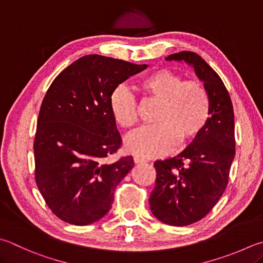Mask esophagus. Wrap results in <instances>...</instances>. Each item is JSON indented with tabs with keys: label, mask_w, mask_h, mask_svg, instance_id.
Segmentation results:
<instances>
[{
	"label": "esophagus",
	"mask_w": 263,
	"mask_h": 263,
	"mask_svg": "<svg viewBox=\"0 0 263 263\" xmlns=\"http://www.w3.org/2000/svg\"><path fill=\"white\" fill-rule=\"evenodd\" d=\"M134 162H135V163H144V162H146V160L143 159V158H140V157H134Z\"/></svg>",
	"instance_id": "esophagus-1"
}]
</instances>
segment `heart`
I'll list each match as a JSON object with an SVG mask.
<instances>
[{"mask_svg": "<svg viewBox=\"0 0 263 263\" xmlns=\"http://www.w3.org/2000/svg\"><path fill=\"white\" fill-rule=\"evenodd\" d=\"M138 88L145 100L158 104L153 116L155 126L137 130L126 140L133 155L156 158L180 145L190 144L204 132L211 117V98L204 83L184 80L170 70H158L142 79ZM112 117L122 129H132L138 122L137 102L125 87L119 86L110 95Z\"/></svg>", "mask_w": 263, "mask_h": 263, "instance_id": "heart-1", "label": "heart"}]
</instances>
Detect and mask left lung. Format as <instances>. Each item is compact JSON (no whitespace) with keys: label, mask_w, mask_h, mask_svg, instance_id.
Here are the masks:
<instances>
[{"label":"left lung","mask_w":263,"mask_h":263,"mask_svg":"<svg viewBox=\"0 0 263 263\" xmlns=\"http://www.w3.org/2000/svg\"><path fill=\"white\" fill-rule=\"evenodd\" d=\"M166 61L192 65L211 98V117L204 132L180 155L155 162L151 212L163 223L183 227L205 217L223 195L236 155L235 116L223 81L199 54L181 51Z\"/></svg>","instance_id":"obj_1"}]
</instances>
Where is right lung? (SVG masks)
Returning <instances> with one entry per match:
<instances>
[{"mask_svg":"<svg viewBox=\"0 0 263 263\" xmlns=\"http://www.w3.org/2000/svg\"><path fill=\"white\" fill-rule=\"evenodd\" d=\"M146 67L88 54L49 87L33 145L35 182L49 209L64 222L87 226L110 211L117 185L134 166L130 156L106 161L121 146L110 95Z\"/></svg>","mask_w":263,"mask_h":263,"instance_id":"add662e5","label":"right lung"}]
</instances>
